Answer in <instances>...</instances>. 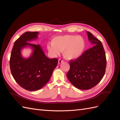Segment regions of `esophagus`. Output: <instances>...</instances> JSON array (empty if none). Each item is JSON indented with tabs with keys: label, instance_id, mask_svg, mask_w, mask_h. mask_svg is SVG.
<instances>
[{
	"label": "esophagus",
	"instance_id": "1",
	"mask_svg": "<svg viewBox=\"0 0 120 120\" xmlns=\"http://www.w3.org/2000/svg\"><path fill=\"white\" fill-rule=\"evenodd\" d=\"M63 60H62L61 59H59V60H58V63H59V64H60L61 63L63 62Z\"/></svg>",
	"mask_w": 120,
	"mask_h": 120
}]
</instances>
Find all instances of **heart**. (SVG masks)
Here are the masks:
<instances>
[{
	"label": "heart",
	"mask_w": 120,
	"mask_h": 120,
	"mask_svg": "<svg viewBox=\"0 0 120 120\" xmlns=\"http://www.w3.org/2000/svg\"><path fill=\"white\" fill-rule=\"evenodd\" d=\"M86 49V41L81 36L66 35L57 36L47 45V49L53 57L63 52L65 59L75 60L80 57Z\"/></svg>",
	"instance_id": "obj_1"
}]
</instances>
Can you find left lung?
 I'll return each mask as SVG.
<instances>
[{"instance_id": "obj_1", "label": "left lung", "mask_w": 120, "mask_h": 120, "mask_svg": "<svg viewBox=\"0 0 120 120\" xmlns=\"http://www.w3.org/2000/svg\"><path fill=\"white\" fill-rule=\"evenodd\" d=\"M92 47L87 49L79 59L71 60L70 69L67 77L75 88L89 90L103 79L106 68V54L103 45L92 33L86 31Z\"/></svg>"}]
</instances>
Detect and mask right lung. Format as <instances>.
<instances>
[{
    "label": "right lung",
    "instance_id": "add662e5",
    "mask_svg": "<svg viewBox=\"0 0 120 120\" xmlns=\"http://www.w3.org/2000/svg\"><path fill=\"white\" fill-rule=\"evenodd\" d=\"M38 32H25L14 42L10 58V68L14 79L23 89L34 91L41 89L51 77L57 66V59L45 56L39 45L30 43L38 38ZM30 47L33 52L28 58H23L21 50Z\"/></svg>",
    "mask_w": 120,
    "mask_h": 120
}]
</instances>
